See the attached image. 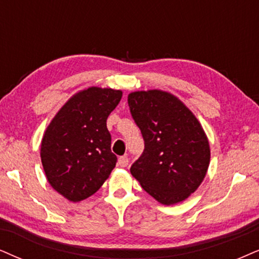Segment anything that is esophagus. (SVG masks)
Returning <instances> with one entry per match:
<instances>
[{
    "instance_id": "34e87169",
    "label": "esophagus",
    "mask_w": 259,
    "mask_h": 259,
    "mask_svg": "<svg viewBox=\"0 0 259 259\" xmlns=\"http://www.w3.org/2000/svg\"><path fill=\"white\" fill-rule=\"evenodd\" d=\"M127 165H129V159H127V156H119L118 166H120V167H126Z\"/></svg>"
}]
</instances>
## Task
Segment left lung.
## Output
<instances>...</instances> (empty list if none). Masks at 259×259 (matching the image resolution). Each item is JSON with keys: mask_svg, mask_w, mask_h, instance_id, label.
Returning a JSON list of instances; mask_svg holds the SVG:
<instances>
[{"mask_svg": "<svg viewBox=\"0 0 259 259\" xmlns=\"http://www.w3.org/2000/svg\"><path fill=\"white\" fill-rule=\"evenodd\" d=\"M127 105L145 141L130 172L162 204L184 201L204 179L210 161L201 124L181 100L162 91L134 92Z\"/></svg>", "mask_w": 259, "mask_h": 259, "instance_id": "1", "label": "left lung"}]
</instances>
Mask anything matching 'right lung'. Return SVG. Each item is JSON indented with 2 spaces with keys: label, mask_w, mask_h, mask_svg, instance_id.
<instances>
[{
  "label": "right lung",
  "mask_w": 259,
  "mask_h": 259,
  "mask_svg": "<svg viewBox=\"0 0 259 259\" xmlns=\"http://www.w3.org/2000/svg\"><path fill=\"white\" fill-rule=\"evenodd\" d=\"M120 99V91L91 87L71 98L48 126L42 167L52 188L69 201L97 192L116 166L106 120Z\"/></svg>",
  "instance_id": "obj_1"
}]
</instances>
